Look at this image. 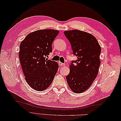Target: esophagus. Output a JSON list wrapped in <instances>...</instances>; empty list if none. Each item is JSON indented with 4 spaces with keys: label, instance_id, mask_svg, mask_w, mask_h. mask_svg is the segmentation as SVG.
Here are the masks:
<instances>
[{
    "label": "esophagus",
    "instance_id": "esophagus-1",
    "mask_svg": "<svg viewBox=\"0 0 121 121\" xmlns=\"http://www.w3.org/2000/svg\"><path fill=\"white\" fill-rule=\"evenodd\" d=\"M58 64H59L60 65H61V66H63V65H65V64L64 63H62L61 62H58Z\"/></svg>",
    "mask_w": 121,
    "mask_h": 121
}]
</instances>
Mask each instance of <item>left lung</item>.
Here are the masks:
<instances>
[{
    "label": "left lung",
    "instance_id": "8db88e82",
    "mask_svg": "<svg viewBox=\"0 0 121 121\" xmlns=\"http://www.w3.org/2000/svg\"><path fill=\"white\" fill-rule=\"evenodd\" d=\"M64 34L77 56V60L69 65L67 81L73 92L81 93L89 88L97 76L101 47L96 38L87 32L73 30L65 31Z\"/></svg>",
    "mask_w": 121,
    "mask_h": 121
}]
</instances>
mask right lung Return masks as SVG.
Returning a JSON list of instances; mask_svg holds the SVG:
<instances>
[{
  "mask_svg": "<svg viewBox=\"0 0 121 121\" xmlns=\"http://www.w3.org/2000/svg\"><path fill=\"white\" fill-rule=\"evenodd\" d=\"M58 33L53 29L39 30L29 33L20 44L19 59L25 80L36 91L46 89L57 72V63L45 56L52 51V43Z\"/></svg>",
  "mask_w": 121,
  "mask_h": 121,
  "instance_id": "right-lung-1",
  "label": "right lung"
}]
</instances>
